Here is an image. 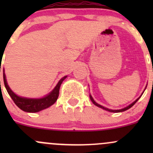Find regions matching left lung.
Listing matches in <instances>:
<instances>
[{
  "label": "left lung",
  "mask_w": 153,
  "mask_h": 153,
  "mask_svg": "<svg viewBox=\"0 0 153 153\" xmlns=\"http://www.w3.org/2000/svg\"><path fill=\"white\" fill-rule=\"evenodd\" d=\"M89 98H90V100H91V101H92V102L93 103V104H95V106H98V107H100V108H102V109H105V110H106V111H109V112H124V111H126V110H127V109H129V108H131V107H132V106H133L134 104H135V103H136L137 101H138V99H139V98H141V96H140L139 98H138V99H136V100H135V101H134V102L132 103V104H129V105L128 106H126V107H125V108H124V109H116V110H115V109H107V108L104 107V106H103L100 105V104H97V103L95 102V101H94V100H93V98H92V97L91 96V95H89Z\"/></svg>",
  "instance_id": "left-lung-1"
}]
</instances>
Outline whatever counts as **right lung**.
Wrapping results in <instances>:
<instances>
[{"label": "right lung", "instance_id": "add662e5", "mask_svg": "<svg viewBox=\"0 0 153 153\" xmlns=\"http://www.w3.org/2000/svg\"><path fill=\"white\" fill-rule=\"evenodd\" d=\"M67 76H64V78H61L58 83L55 89L49 94L47 96L44 97L42 98H38V99H33V98H22V97L18 96L15 95L13 92L9 87L7 84V79H6V75L4 72V82L5 85L6 89H7V92L12 99L13 100L14 103L16 104L21 109H22L24 112H37L39 111L43 110V109L48 108L49 106H52L57 101L59 95V89L61 84H62L63 81L67 78ZM1 83V82H0Z\"/></svg>", "mask_w": 153, "mask_h": 153}]
</instances>
